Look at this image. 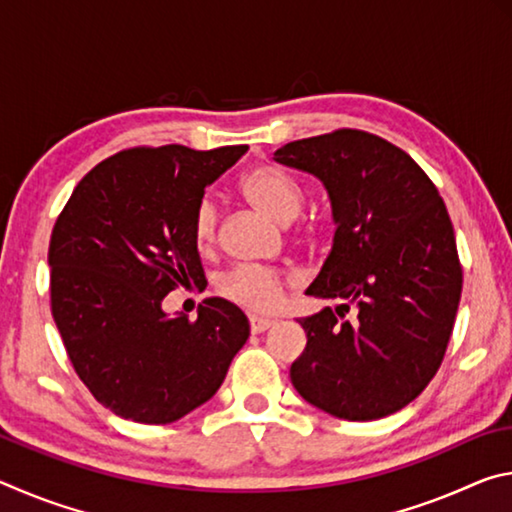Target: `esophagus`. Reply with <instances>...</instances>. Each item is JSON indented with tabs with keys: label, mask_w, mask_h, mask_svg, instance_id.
Returning <instances> with one entry per match:
<instances>
[{
	"label": "esophagus",
	"mask_w": 512,
	"mask_h": 512,
	"mask_svg": "<svg viewBox=\"0 0 512 512\" xmlns=\"http://www.w3.org/2000/svg\"><path fill=\"white\" fill-rule=\"evenodd\" d=\"M273 323H275V320H271V318H257V316H250V318H248L250 332H253V334H262V332H266V329L271 327Z\"/></svg>",
	"instance_id": "34e87169"
}]
</instances>
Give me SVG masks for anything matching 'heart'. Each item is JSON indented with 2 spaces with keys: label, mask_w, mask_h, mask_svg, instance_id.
I'll list each match as a JSON object with an SVG mask.
<instances>
[{
  "label": "heart",
  "mask_w": 512,
  "mask_h": 512,
  "mask_svg": "<svg viewBox=\"0 0 512 512\" xmlns=\"http://www.w3.org/2000/svg\"><path fill=\"white\" fill-rule=\"evenodd\" d=\"M239 189L259 214L280 225L296 219L305 203V189L300 180L275 164H262L248 171L241 178ZM216 225H219V210L212 198L205 196L198 201L192 216L194 246L201 253L214 246ZM305 230L311 235L316 230L314 223H307ZM284 287H287V277L282 271L262 266H235L216 280L219 296L250 311H271L280 302Z\"/></svg>",
  "instance_id": "obj_1"
}]
</instances>
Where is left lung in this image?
<instances>
[{"mask_svg": "<svg viewBox=\"0 0 512 512\" xmlns=\"http://www.w3.org/2000/svg\"><path fill=\"white\" fill-rule=\"evenodd\" d=\"M273 160L316 176L336 223L307 296L339 305L298 320L293 386L334 418H386L427 388L452 336L463 268L447 207L409 153L366 131L289 142Z\"/></svg>", "mask_w": 512, "mask_h": 512, "instance_id": "obj_1", "label": "left lung"}]
</instances>
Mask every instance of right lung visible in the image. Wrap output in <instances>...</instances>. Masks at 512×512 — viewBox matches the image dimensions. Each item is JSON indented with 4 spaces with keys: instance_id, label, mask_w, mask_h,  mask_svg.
<instances>
[{
    "instance_id": "right-lung-1",
    "label": "right lung",
    "mask_w": 512,
    "mask_h": 512,
    "mask_svg": "<svg viewBox=\"0 0 512 512\" xmlns=\"http://www.w3.org/2000/svg\"><path fill=\"white\" fill-rule=\"evenodd\" d=\"M246 151H119L85 173L58 216L51 314L76 375L119 418L180 420L219 391L248 341L246 314L223 298H207L196 320L162 309L173 289L205 284L192 216Z\"/></svg>"
}]
</instances>
